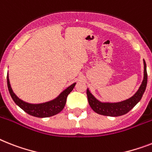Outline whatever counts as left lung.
<instances>
[{
	"instance_id": "8db88e82",
	"label": "left lung",
	"mask_w": 152,
	"mask_h": 152,
	"mask_svg": "<svg viewBox=\"0 0 152 152\" xmlns=\"http://www.w3.org/2000/svg\"><path fill=\"white\" fill-rule=\"evenodd\" d=\"M147 82H148V74H147L146 63L144 60V80H143L140 87L138 89V91L134 96L129 97V99L120 102H115V103L102 102L98 101L90 92L89 89H87V95L89 104L96 113L102 115L116 117L125 115L131 110L132 108L140 101L144 91H145V89H146Z\"/></svg>"
}]
</instances>
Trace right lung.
Masks as SVG:
<instances>
[{"label": "right lung", "mask_w": 152, "mask_h": 152, "mask_svg": "<svg viewBox=\"0 0 152 152\" xmlns=\"http://www.w3.org/2000/svg\"><path fill=\"white\" fill-rule=\"evenodd\" d=\"M7 83H8V88L10 95L15 103L26 113L30 115H33V116L38 117V118H46V117L53 116L62 111L65 105V103H66L67 96L73 90L74 87L76 85V83L70 85L69 87L64 90L56 98L51 100L50 102L40 103V104H30V103H27L23 100H21L20 98H18L15 95V94L13 92L12 87H11V84H10L8 73L7 76Z\"/></svg>", "instance_id": "add662e5"}]
</instances>
